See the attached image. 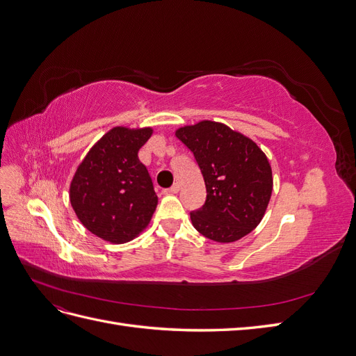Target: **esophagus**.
Here are the masks:
<instances>
[{"label": "esophagus", "instance_id": "esophagus-1", "mask_svg": "<svg viewBox=\"0 0 356 356\" xmlns=\"http://www.w3.org/2000/svg\"><path fill=\"white\" fill-rule=\"evenodd\" d=\"M166 191L169 193V195H177V193L179 191V186H178V184H174L170 188H168Z\"/></svg>", "mask_w": 356, "mask_h": 356}]
</instances>
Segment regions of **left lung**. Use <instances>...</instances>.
<instances>
[{
    "label": "left lung",
    "mask_w": 356,
    "mask_h": 356,
    "mask_svg": "<svg viewBox=\"0 0 356 356\" xmlns=\"http://www.w3.org/2000/svg\"><path fill=\"white\" fill-rule=\"evenodd\" d=\"M195 156L207 186L203 207L191 211L195 229L215 242H234L261 221L272 196V169L250 138L215 122L177 131Z\"/></svg>",
    "instance_id": "obj_1"
}]
</instances>
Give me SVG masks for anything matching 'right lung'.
Masks as SVG:
<instances>
[{"instance_id":"right-lung-1","label":"right lung","mask_w":356,"mask_h":356,"mask_svg":"<svg viewBox=\"0 0 356 356\" xmlns=\"http://www.w3.org/2000/svg\"><path fill=\"white\" fill-rule=\"evenodd\" d=\"M152 129L114 127L88 153L72 178L71 204L83 225L113 243L132 241L153 217L157 196L138 152Z\"/></svg>"}]
</instances>
